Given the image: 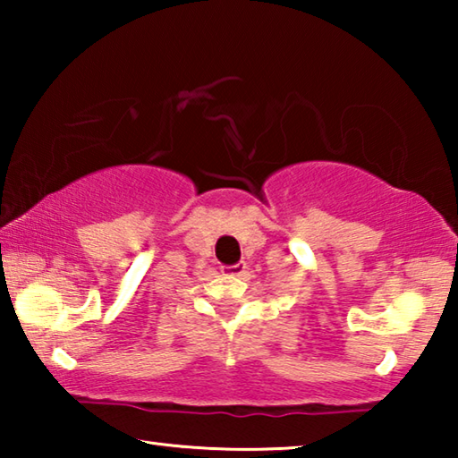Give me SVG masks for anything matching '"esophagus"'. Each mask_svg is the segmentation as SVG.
Wrapping results in <instances>:
<instances>
[{"mask_svg": "<svg viewBox=\"0 0 458 458\" xmlns=\"http://www.w3.org/2000/svg\"><path fill=\"white\" fill-rule=\"evenodd\" d=\"M246 265L244 262H238V265H232V267H222V273L226 276H244L246 275Z\"/></svg>", "mask_w": 458, "mask_h": 458, "instance_id": "esophagus-1", "label": "esophagus"}]
</instances>
